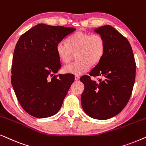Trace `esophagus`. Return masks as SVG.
<instances>
[{
  "label": "esophagus",
  "mask_w": 146,
  "mask_h": 146,
  "mask_svg": "<svg viewBox=\"0 0 146 146\" xmlns=\"http://www.w3.org/2000/svg\"><path fill=\"white\" fill-rule=\"evenodd\" d=\"M74 78H75L76 81H78L80 80V76H75Z\"/></svg>",
  "instance_id": "esophagus-1"
}]
</instances>
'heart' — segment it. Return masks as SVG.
<instances>
[{"mask_svg":"<svg viewBox=\"0 0 146 146\" xmlns=\"http://www.w3.org/2000/svg\"><path fill=\"white\" fill-rule=\"evenodd\" d=\"M59 59L64 63L70 60L73 52L76 53L77 61L64 67V72L73 75H81L88 70L90 64L100 61L105 52V40L101 35L78 31L67 40L60 42L56 48Z\"/></svg>","mask_w":146,"mask_h":146,"instance_id":"1","label":"heart"}]
</instances>
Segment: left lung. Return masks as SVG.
Here are the masks:
<instances>
[{
    "mask_svg": "<svg viewBox=\"0 0 146 146\" xmlns=\"http://www.w3.org/2000/svg\"><path fill=\"white\" fill-rule=\"evenodd\" d=\"M105 40V52L90 72L100 76L98 81L84 76L81 96L83 110L97 119L111 118L124 108L130 98L135 78V62L131 45L125 37L110 25L95 29Z\"/></svg>",
    "mask_w": 146,
    "mask_h": 146,
    "instance_id": "1",
    "label": "left lung"
}]
</instances>
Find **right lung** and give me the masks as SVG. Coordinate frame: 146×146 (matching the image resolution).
<instances>
[{"label":"right lung","instance_id":"1","mask_svg":"<svg viewBox=\"0 0 146 146\" xmlns=\"http://www.w3.org/2000/svg\"><path fill=\"white\" fill-rule=\"evenodd\" d=\"M75 31L74 28L38 24L17 42L11 83L20 104L29 114L45 118L60 109L74 76L55 75L61 68L56 48Z\"/></svg>","mask_w":146,"mask_h":146}]
</instances>
